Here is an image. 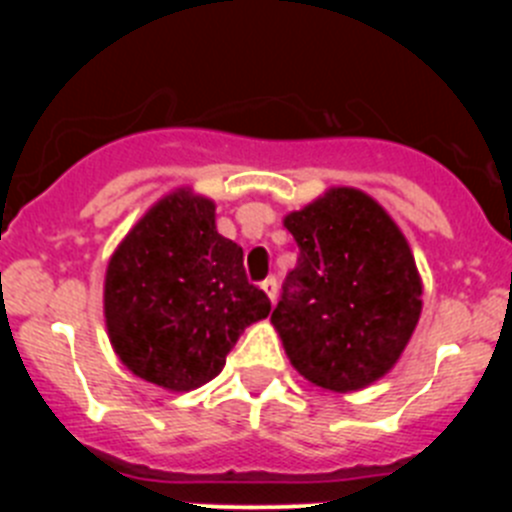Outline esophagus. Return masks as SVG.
I'll use <instances>...</instances> for the list:
<instances>
[{
  "mask_svg": "<svg viewBox=\"0 0 512 512\" xmlns=\"http://www.w3.org/2000/svg\"><path fill=\"white\" fill-rule=\"evenodd\" d=\"M261 289H264L266 295H269V300H271V302L277 300V292H279V282H277V277L264 279V282H261Z\"/></svg>",
  "mask_w": 512,
  "mask_h": 512,
  "instance_id": "obj_1",
  "label": "esophagus"
}]
</instances>
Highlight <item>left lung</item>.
Masks as SVG:
<instances>
[{
  "label": "left lung",
  "mask_w": 512,
  "mask_h": 512,
  "mask_svg": "<svg viewBox=\"0 0 512 512\" xmlns=\"http://www.w3.org/2000/svg\"><path fill=\"white\" fill-rule=\"evenodd\" d=\"M284 225L300 253L271 323L302 377L361 390L390 372L418 325L423 287L408 241L359 189H330Z\"/></svg>",
  "instance_id": "left-lung-1"
}]
</instances>
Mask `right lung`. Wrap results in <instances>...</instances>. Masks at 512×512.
<instances>
[{
    "instance_id": "add662e5",
    "label": "right lung",
    "mask_w": 512,
    "mask_h": 512,
    "mask_svg": "<svg viewBox=\"0 0 512 512\" xmlns=\"http://www.w3.org/2000/svg\"><path fill=\"white\" fill-rule=\"evenodd\" d=\"M271 300L248 282L243 248L215 228V205L174 192L120 243L104 279V318L130 372L187 392L223 372L238 336Z\"/></svg>"
}]
</instances>
